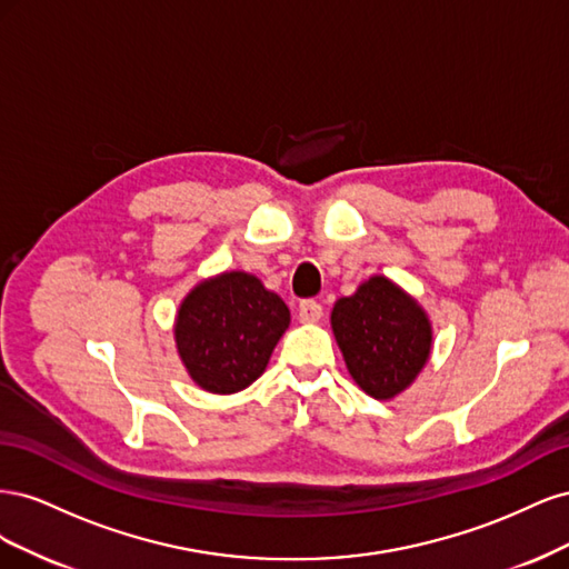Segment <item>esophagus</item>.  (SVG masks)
<instances>
[{
	"label": "esophagus",
	"instance_id": "esophagus-1",
	"mask_svg": "<svg viewBox=\"0 0 569 569\" xmlns=\"http://www.w3.org/2000/svg\"><path fill=\"white\" fill-rule=\"evenodd\" d=\"M299 318L303 322H318L322 318V306L313 299H306L299 303Z\"/></svg>",
	"mask_w": 569,
	"mask_h": 569
}]
</instances>
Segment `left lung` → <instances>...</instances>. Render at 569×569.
I'll list each match as a JSON object with an SVG mask.
<instances>
[{
	"instance_id": "8db88e82",
	"label": "left lung",
	"mask_w": 569,
	"mask_h": 569,
	"mask_svg": "<svg viewBox=\"0 0 569 569\" xmlns=\"http://www.w3.org/2000/svg\"><path fill=\"white\" fill-rule=\"evenodd\" d=\"M332 332L356 385L380 401L416 382L432 351L422 306L385 274L335 303Z\"/></svg>"
}]
</instances>
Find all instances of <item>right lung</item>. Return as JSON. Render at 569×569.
<instances>
[{
  "label": "right lung",
  "mask_w": 569,
  "mask_h": 569,
  "mask_svg": "<svg viewBox=\"0 0 569 569\" xmlns=\"http://www.w3.org/2000/svg\"><path fill=\"white\" fill-rule=\"evenodd\" d=\"M289 327L287 303L249 272H220L182 299L176 343L189 377L211 393H234L263 375Z\"/></svg>",
  "instance_id": "1"
}]
</instances>
